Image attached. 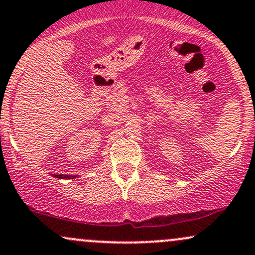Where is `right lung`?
Instances as JSON below:
<instances>
[{"label": "right lung", "mask_w": 255, "mask_h": 255, "mask_svg": "<svg viewBox=\"0 0 255 255\" xmlns=\"http://www.w3.org/2000/svg\"><path fill=\"white\" fill-rule=\"evenodd\" d=\"M55 177H58V178H71V177H75V176H68V175H55Z\"/></svg>", "instance_id": "right-lung-1"}]
</instances>
